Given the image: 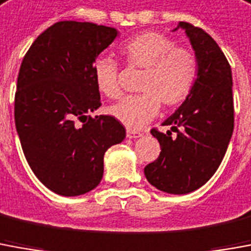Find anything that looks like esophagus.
Masks as SVG:
<instances>
[{"label":"esophagus","mask_w":251,"mask_h":251,"mask_svg":"<svg viewBox=\"0 0 251 251\" xmlns=\"http://www.w3.org/2000/svg\"><path fill=\"white\" fill-rule=\"evenodd\" d=\"M127 136L128 138H139L142 136V132L141 131H136V129H127Z\"/></svg>","instance_id":"obj_1"}]
</instances>
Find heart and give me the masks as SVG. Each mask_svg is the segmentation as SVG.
<instances>
[{"instance_id": "obj_1", "label": "heart", "mask_w": 251, "mask_h": 251, "mask_svg": "<svg viewBox=\"0 0 251 251\" xmlns=\"http://www.w3.org/2000/svg\"><path fill=\"white\" fill-rule=\"evenodd\" d=\"M127 67L142 68L139 82L142 94L123 98L109 113L129 128H141L154 119L161 108H176L191 96L198 79V58L193 50L176 46L175 41L157 31H145L120 45ZM120 67L112 57H98L93 63L97 89L109 100L122 96Z\"/></svg>"}]
</instances>
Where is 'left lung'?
Returning a JSON list of instances; mask_svg holds the SVG:
<instances>
[{
	"label": "left lung",
	"mask_w": 251,
	"mask_h": 251,
	"mask_svg": "<svg viewBox=\"0 0 251 251\" xmlns=\"http://www.w3.org/2000/svg\"><path fill=\"white\" fill-rule=\"evenodd\" d=\"M198 58V79L186 102L162 126L172 136L151 128L160 142L157 160L145 167L150 184L169 194H187L215 175L234 131L232 72L227 57L208 32L180 22Z\"/></svg>",
	"instance_id": "left-lung-1"
}]
</instances>
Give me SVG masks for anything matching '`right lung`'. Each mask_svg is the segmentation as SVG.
I'll return each instance as SVG.
<instances>
[{
    "label": "right lung",
    "mask_w": 251,
    "mask_h": 251,
    "mask_svg": "<svg viewBox=\"0 0 251 251\" xmlns=\"http://www.w3.org/2000/svg\"><path fill=\"white\" fill-rule=\"evenodd\" d=\"M117 36L112 27L58 22L25 53L15 94V123L22 149L39 181L75 197L96 188L103 155L126 138L113 116L91 117L101 106L93 63Z\"/></svg>",
    "instance_id": "1"
}]
</instances>
